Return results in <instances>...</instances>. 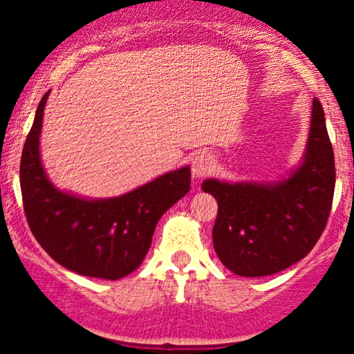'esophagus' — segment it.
Returning a JSON list of instances; mask_svg holds the SVG:
<instances>
[{
    "label": "esophagus",
    "instance_id": "34e87169",
    "mask_svg": "<svg viewBox=\"0 0 354 354\" xmlns=\"http://www.w3.org/2000/svg\"><path fill=\"white\" fill-rule=\"evenodd\" d=\"M211 169H213V161H211L208 153H198L193 158V161H191V173H193V178H196V180L209 174Z\"/></svg>",
    "mask_w": 354,
    "mask_h": 354
}]
</instances>
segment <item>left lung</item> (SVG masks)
I'll return each instance as SVG.
<instances>
[{
  "label": "left lung",
  "instance_id": "left-lung-1",
  "mask_svg": "<svg viewBox=\"0 0 354 354\" xmlns=\"http://www.w3.org/2000/svg\"><path fill=\"white\" fill-rule=\"evenodd\" d=\"M335 154L323 106L313 100L301 163L278 181H203L218 201L213 246L238 276L256 278L303 259L326 226L335 193Z\"/></svg>",
  "mask_w": 354,
  "mask_h": 354
}]
</instances>
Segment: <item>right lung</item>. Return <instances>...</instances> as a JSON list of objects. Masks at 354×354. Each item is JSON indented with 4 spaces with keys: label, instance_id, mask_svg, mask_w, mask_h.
Wrapping results in <instances>:
<instances>
[{
    "label": "right lung",
    "instance_id": "right-lung-1",
    "mask_svg": "<svg viewBox=\"0 0 354 354\" xmlns=\"http://www.w3.org/2000/svg\"><path fill=\"white\" fill-rule=\"evenodd\" d=\"M48 96L50 91L36 109L19 165L23 206L31 233L66 270L89 278H124L143 263L160 218L189 191V166L113 198L93 200L56 188L39 153Z\"/></svg>",
    "mask_w": 354,
    "mask_h": 354
}]
</instances>
